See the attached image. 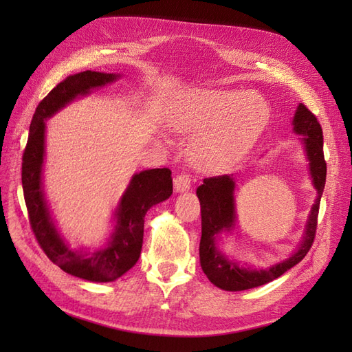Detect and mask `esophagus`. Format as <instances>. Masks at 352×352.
Wrapping results in <instances>:
<instances>
[{
  "label": "esophagus",
  "mask_w": 352,
  "mask_h": 352,
  "mask_svg": "<svg viewBox=\"0 0 352 352\" xmlns=\"http://www.w3.org/2000/svg\"><path fill=\"white\" fill-rule=\"evenodd\" d=\"M175 189L177 192H184V190H188L190 188V176L185 172L176 175L175 177Z\"/></svg>",
  "instance_id": "1"
}]
</instances>
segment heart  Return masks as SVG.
<instances>
[{"label":"heart","mask_w":352,"mask_h":352,"mask_svg":"<svg viewBox=\"0 0 352 352\" xmlns=\"http://www.w3.org/2000/svg\"><path fill=\"white\" fill-rule=\"evenodd\" d=\"M269 120V107L255 92L239 89L198 91L168 113L172 131L198 133L190 158L202 168L221 167L251 148Z\"/></svg>","instance_id":"b5f03b06"}]
</instances>
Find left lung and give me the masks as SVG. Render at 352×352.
I'll use <instances>...</instances> for the list:
<instances>
[{
  "label": "left lung",
  "mask_w": 352,
  "mask_h": 352,
  "mask_svg": "<svg viewBox=\"0 0 352 352\" xmlns=\"http://www.w3.org/2000/svg\"><path fill=\"white\" fill-rule=\"evenodd\" d=\"M294 129L296 133L305 135V150L310 160V172L317 189V199L313 206L310 219L307 223V232L301 247L289 260L274 264L269 270H247L228 261L217 251L214 236L221 229L230 228L235 220V204H233V188L235 182L229 175L207 176L198 186L197 195L201 206V241L199 261L207 278L220 289L245 291L257 287L278 279L285 272L300 263L310 251L316 238L318 208L326 184V160L323 153V131L317 117L304 104L298 105L294 117Z\"/></svg>",
  "instance_id": "1"
}]
</instances>
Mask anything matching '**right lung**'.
I'll use <instances>...</instances> for the list:
<instances>
[{"instance_id": "right-lung-1", "label": "right lung", "mask_w": 352, "mask_h": 352, "mask_svg": "<svg viewBox=\"0 0 352 352\" xmlns=\"http://www.w3.org/2000/svg\"><path fill=\"white\" fill-rule=\"evenodd\" d=\"M113 73L82 72L69 76L51 89L32 117L28 144L22 158V185L32 232L47 257L61 270L91 282H111L132 269L138 261L144 242V217L153 206L167 199L173 192L172 170L153 168L133 176L117 208V226L107 248L92 254L72 251L63 242L52 225L41 186L44 162L45 119L89 89L113 82Z\"/></svg>"}]
</instances>
